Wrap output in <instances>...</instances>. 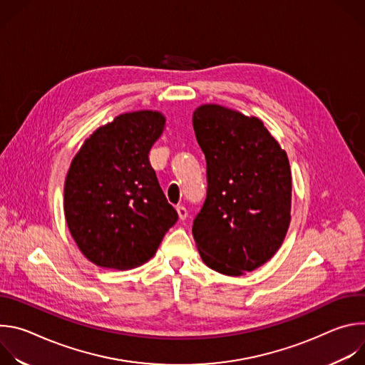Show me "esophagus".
<instances>
[{
  "mask_svg": "<svg viewBox=\"0 0 365 365\" xmlns=\"http://www.w3.org/2000/svg\"><path fill=\"white\" fill-rule=\"evenodd\" d=\"M176 211H178V215H179V218H180L182 221L186 220V217H187V210H186L185 206H178Z\"/></svg>",
  "mask_w": 365,
  "mask_h": 365,
  "instance_id": "obj_1",
  "label": "esophagus"
}]
</instances>
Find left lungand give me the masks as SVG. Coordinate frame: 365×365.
<instances>
[{
	"label": "left lung",
	"mask_w": 365,
	"mask_h": 365,
	"mask_svg": "<svg viewBox=\"0 0 365 365\" xmlns=\"http://www.w3.org/2000/svg\"><path fill=\"white\" fill-rule=\"evenodd\" d=\"M192 121L207 179L192 234L207 267L242 276L267 263L289 230L287 154L262 120L217 103L197 107Z\"/></svg>",
	"instance_id": "left-lung-1"
}]
</instances>
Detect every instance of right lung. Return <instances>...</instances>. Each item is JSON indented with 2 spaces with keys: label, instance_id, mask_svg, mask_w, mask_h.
Wrapping results in <instances>:
<instances>
[{
  "label": "right lung",
  "instance_id": "obj_1",
  "mask_svg": "<svg viewBox=\"0 0 365 365\" xmlns=\"http://www.w3.org/2000/svg\"><path fill=\"white\" fill-rule=\"evenodd\" d=\"M165 124L159 111L121 114L93 131L71 163L65 218L78 248L99 267L141 266L178 221L148 160Z\"/></svg>",
  "mask_w": 365,
  "mask_h": 365
}]
</instances>
